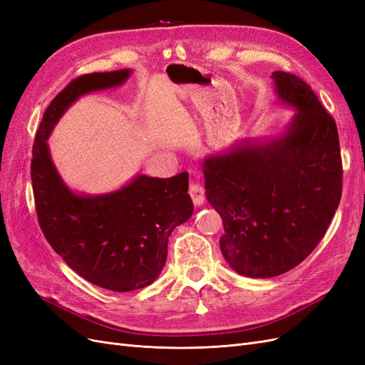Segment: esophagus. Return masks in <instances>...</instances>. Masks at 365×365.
Wrapping results in <instances>:
<instances>
[{"mask_svg":"<svg viewBox=\"0 0 365 365\" xmlns=\"http://www.w3.org/2000/svg\"><path fill=\"white\" fill-rule=\"evenodd\" d=\"M189 193H190V197L195 205H202L204 204V200H205V192H204V187L201 184L197 182H192L190 187H189Z\"/></svg>","mask_w":365,"mask_h":365,"instance_id":"1","label":"esophagus"}]
</instances>
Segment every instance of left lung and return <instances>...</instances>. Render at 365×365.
<instances>
[{
	"label": "left lung",
	"instance_id": "1",
	"mask_svg": "<svg viewBox=\"0 0 365 365\" xmlns=\"http://www.w3.org/2000/svg\"><path fill=\"white\" fill-rule=\"evenodd\" d=\"M275 94L294 108L280 135L244 138L202 160L205 196L222 217L227 263L251 279L295 268L323 239L342 189L335 120L304 81L274 71Z\"/></svg>",
	"mask_w": 365,
	"mask_h": 365
}]
</instances>
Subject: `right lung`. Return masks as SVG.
Instances as JSON below:
<instances>
[{"mask_svg":"<svg viewBox=\"0 0 365 365\" xmlns=\"http://www.w3.org/2000/svg\"><path fill=\"white\" fill-rule=\"evenodd\" d=\"M130 74L128 68L85 74L65 86L43 113L31 158L43 236L81 277L114 292L145 288L163 271L169 236L193 215L189 173L172 178L137 175L118 190L79 195L61 178L47 140L76 101L123 85Z\"/></svg>","mask_w":365,"mask_h":365,"instance_id":"add662e5","label":"right lung"}]
</instances>
